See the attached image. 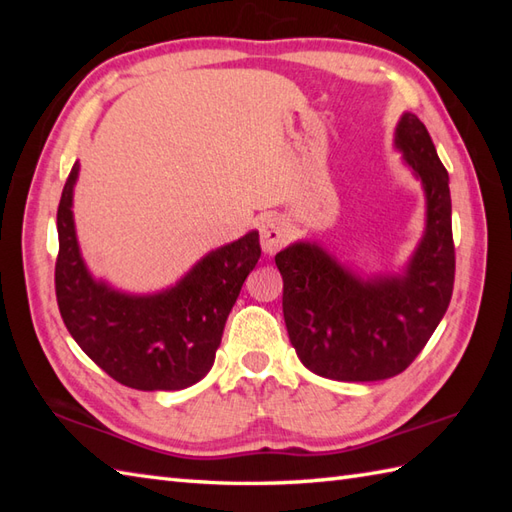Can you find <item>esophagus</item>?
<instances>
[{
	"instance_id": "esophagus-1",
	"label": "esophagus",
	"mask_w": 512,
	"mask_h": 512,
	"mask_svg": "<svg viewBox=\"0 0 512 512\" xmlns=\"http://www.w3.org/2000/svg\"><path fill=\"white\" fill-rule=\"evenodd\" d=\"M259 235H262V250L266 255H275L277 250L286 242V226L277 217L268 215L259 224Z\"/></svg>"
}]
</instances>
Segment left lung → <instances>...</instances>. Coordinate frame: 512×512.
Instances as JSON below:
<instances>
[{
	"label": "left lung",
	"instance_id": "left-lung-1",
	"mask_svg": "<svg viewBox=\"0 0 512 512\" xmlns=\"http://www.w3.org/2000/svg\"><path fill=\"white\" fill-rule=\"evenodd\" d=\"M394 145L427 198V228L405 273L363 279L310 242L275 255L290 343L301 363L325 378L369 383L405 372L453 295L449 173L416 114H402Z\"/></svg>",
	"mask_w": 512,
	"mask_h": 512
}]
</instances>
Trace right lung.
Wrapping results in <instances>:
<instances>
[{
    "instance_id": "add662e5",
    "label": "right lung",
    "mask_w": 512,
    "mask_h": 512,
    "mask_svg": "<svg viewBox=\"0 0 512 512\" xmlns=\"http://www.w3.org/2000/svg\"><path fill=\"white\" fill-rule=\"evenodd\" d=\"M74 162L57 211L59 257L54 290L65 328L81 350L118 383L140 391H178L213 367L224 323L250 270L262 257L259 233L211 250L176 286L127 295L96 281L76 242Z\"/></svg>"
}]
</instances>
